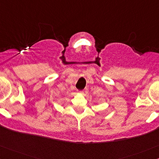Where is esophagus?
I'll list each match as a JSON object with an SVG mask.
<instances>
[{
  "mask_svg": "<svg viewBox=\"0 0 159 159\" xmlns=\"http://www.w3.org/2000/svg\"><path fill=\"white\" fill-rule=\"evenodd\" d=\"M78 93L83 94L84 93V91H83V90H78Z\"/></svg>",
  "mask_w": 159,
  "mask_h": 159,
  "instance_id": "34e87169",
  "label": "esophagus"
}]
</instances>
